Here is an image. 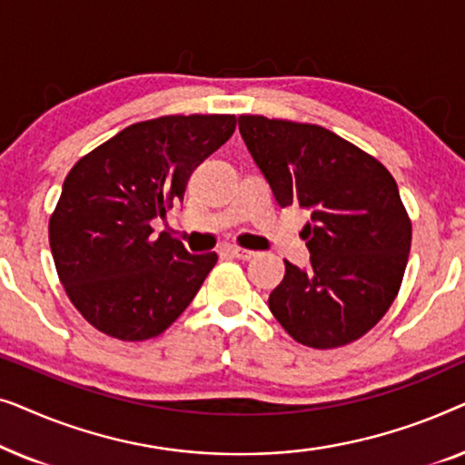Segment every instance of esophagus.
Returning a JSON list of instances; mask_svg holds the SVG:
<instances>
[{"label":"esophagus","instance_id":"obj_1","mask_svg":"<svg viewBox=\"0 0 465 465\" xmlns=\"http://www.w3.org/2000/svg\"><path fill=\"white\" fill-rule=\"evenodd\" d=\"M226 252L231 253V256L239 258V260H250V258L256 256V252H252V250H243V247H237V245L226 247Z\"/></svg>","mask_w":465,"mask_h":465}]
</instances>
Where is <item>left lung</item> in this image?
Returning a JSON list of instances; mask_svg holds the SVG:
<instances>
[{"mask_svg": "<svg viewBox=\"0 0 465 465\" xmlns=\"http://www.w3.org/2000/svg\"><path fill=\"white\" fill-rule=\"evenodd\" d=\"M239 131L279 205L311 212V264L285 260L271 313L307 347L358 341L391 307L409 262L412 226L396 180L323 126L243 114Z\"/></svg>", "mask_w": 465, "mask_h": 465, "instance_id": "obj_1", "label": "left lung"}]
</instances>
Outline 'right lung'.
Returning <instances> with one entry per match:
<instances>
[{
    "instance_id": "add662e5",
    "label": "right lung",
    "mask_w": 465,
    "mask_h": 465,
    "mask_svg": "<svg viewBox=\"0 0 465 465\" xmlns=\"http://www.w3.org/2000/svg\"><path fill=\"white\" fill-rule=\"evenodd\" d=\"M232 114L161 116L88 152L50 215L54 266L80 315L112 339L164 332L193 302L218 253H188L152 220L183 199L193 171L234 133Z\"/></svg>"
}]
</instances>
